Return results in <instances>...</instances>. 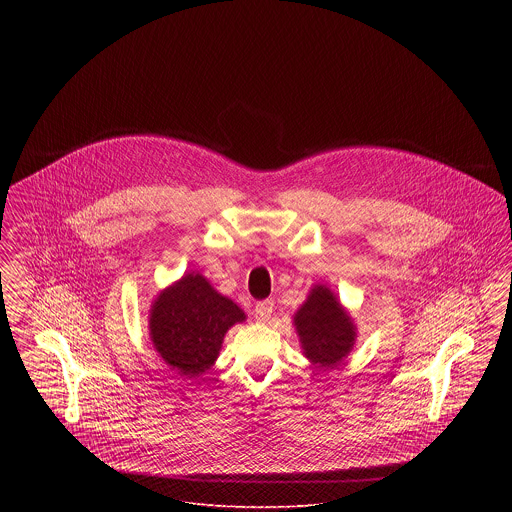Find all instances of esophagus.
<instances>
[{
  "label": "esophagus",
  "instance_id": "esophagus-1",
  "mask_svg": "<svg viewBox=\"0 0 512 512\" xmlns=\"http://www.w3.org/2000/svg\"><path fill=\"white\" fill-rule=\"evenodd\" d=\"M272 309H274V303H272L270 299H265V301H259V303L255 305L253 313H255L257 320H268L270 315H272Z\"/></svg>",
  "mask_w": 512,
  "mask_h": 512
}]
</instances>
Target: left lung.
I'll use <instances>...</instances> for the list:
<instances>
[{"mask_svg":"<svg viewBox=\"0 0 512 512\" xmlns=\"http://www.w3.org/2000/svg\"><path fill=\"white\" fill-rule=\"evenodd\" d=\"M295 328L307 359L320 368L340 363L351 351L355 328L340 301L324 286H317L295 315Z\"/></svg>","mask_w":512,"mask_h":512,"instance_id":"obj_1","label":"left lung"}]
</instances>
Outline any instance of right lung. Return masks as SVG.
<instances>
[{"label":"right lung","instance_id":"right-lung-1","mask_svg":"<svg viewBox=\"0 0 512 512\" xmlns=\"http://www.w3.org/2000/svg\"><path fill=\"white\" fill-rule=\"evenodd\" d=\"M244 311L199 274H186L153 303L149 334L163 361L184 378H199L219 357L226 330Z\"/></svg>","mask_w":512,"mask_h":512}]
</instances>
